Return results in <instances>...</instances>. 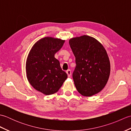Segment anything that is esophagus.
<instances>
[{
  "label": "esophagus",
  "instance_id": "esophagus-1",
  "mask_svg": "<svg viewBox=\"0 0 131 131\" xmlns=\"http://www.w3.org/2000/svg\"><path fill=\"white\" fill-rule=\"evenodd\" d=\"M66 73H67V74H68V77H70L71 75V71L70 70H68L67 71H66Z\"/></svg>",
  "mask_w": 131,
  "mask_h": 131
}]
</instances>
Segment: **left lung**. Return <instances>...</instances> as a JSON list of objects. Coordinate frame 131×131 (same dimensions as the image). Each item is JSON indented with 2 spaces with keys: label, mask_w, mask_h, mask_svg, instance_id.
Returning a JSON list of instances; mask_svg holds the SVG:
<instances>
[{
  "label": "left lung",
  "mask_w": 131,
  "mask_h": 131,
  "mask_svg": "<svg viewBox=\"0 0 131 131\" xmlns=\"http://www.w3.org/2000/svg\"><path fill=\"white\" fill-rule=\"evenodd\" d=\"M69 44L75 57L73 78L77 91L84 96L98 93L106 84L110 73L109 58L104 47L87 35L72 38Z\"/></svg>",
  "instance_id": "1"
}]
</instances>
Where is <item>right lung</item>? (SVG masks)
<instances>
[{
    "label": "right lung",
    "instance_id": "1",
    "mask_svg": "<svg viewBox=\"0 0 131 131\" xmlns=\"http://www.w3.org/2000/svg\"><path fill=\"white\" fill-rule=\"evenodd\" d=\"M64 42L51 37L41 39L33 46L27 57V78L36 90L46 95L57 92L68 78L54 57Z\"/></svg>",
    "mask_w": 131,
    "mask_h": 131
}]
</instances>
